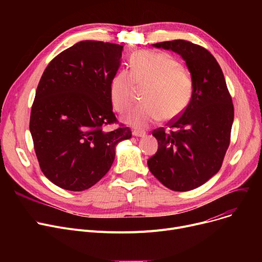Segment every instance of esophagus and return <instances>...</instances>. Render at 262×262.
I'll return each mask as SVG.
<instances>
[{
	"mask_svg": "<svg viewBox=\"0 0 262 262\" xmlns=\"http://www.w3.org/2000/svg\"><path fill=\"white\" fill-rule=\"evenodd\" d=\"M133 135L135 137H144L145 136V133L144 132H140V130H134L133 132Z\"/></svg>",
	"mask_w": 262,
	"mask_h": 262,
	"instance_id": "obj_1",
	"label": "esophagus"
}]
</instances>
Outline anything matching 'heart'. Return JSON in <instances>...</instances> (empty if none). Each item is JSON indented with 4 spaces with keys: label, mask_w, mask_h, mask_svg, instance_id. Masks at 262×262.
I'll use <instances>...</instances> for the list:
<instances>
[{
    "label": "heart",
    "mask_w": 262,
    "mask_h": 262,
    "mask_svg": "<svg viewBox=\"0 0 262 262\" xmlns=\"http://www.w3.org/2000/svg\"><path fill=\"white\" fill-rule=\"evenodd\" d=\"M130 72L121 70L110 82L109 96L114 108L123 113L133 104L137 87L143 88V104L124 115L129 125L144 128L149 124L180 117L193 93V78L187 68L164 52L139 51L130 59Z\"/></svg>",
    "instance_id": "obj_1"
}]
</instances>
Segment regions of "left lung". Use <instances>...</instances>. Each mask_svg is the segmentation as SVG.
<instances>
[{
	"label": "left lung",
	"mask_w": 262,
	"mask_h": 262,
	"mask_svg": "<svg viewBox=\"0 0 262 262\" xmlns=\"http://www.w3.org/2000/svg\"><path fill=\"white\" fill-rule=\"evenodd\" d=\"M185 59L193 78V93L183 114L153 130L158 149L147 160L149 171L173 191H189L221 169L230 143L233 104L222 69L205 48L187 40L153 45Z\"/></svg>",
	"instance_id": "obj_1"
}]
</instances>
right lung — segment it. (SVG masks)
I'll list each match as a JSON object with an SVG mask.
<instances>
[{
  "instance_id": "1",
  "label": "right lung",
  "mask_w": 262,
  "mask_h": 262,
  "mask_svg": "<svg viewBox=\"0 0 262 262\" xmlns=\"http://www.w3.org/2000/svg\"><path fill=\"white\" fill-rule=\"evenodd\" d=\"M123 46L77 42L54 57L38 84L30 130L41 171L56 186L82 191L98 183L115 160L118 142L132 129L113 113L109 88Z\"/></svg>"
}]
</instances>
